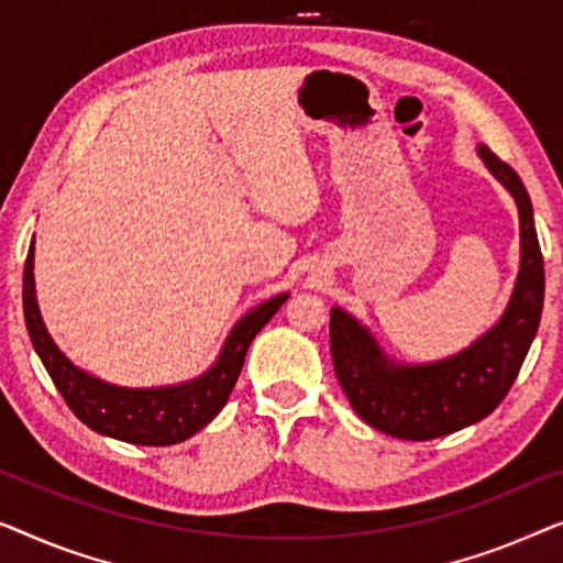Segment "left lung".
<instances>
[{
    "mask_svg": "<svg viewBox=\"0 0 563 563\" xmlns=\"http://www.w3.org/2000/svg\"><path fill=\"white\" fill-rule=\"evenodd\" d=\"M487 170L516 199L520 267L500 319L462 352L433 362H398L350 311L331 308L329 339L339 385L364 423L406 441L462 431L500 406L533 344L543 311V255L533 203L522 180L487 145H477Z\"/></svg>",
    "mask_w": 563,
    "mask_h": 563,
    "instance_id": "8db88e82",
    "label": "left lung"
}]
</instances>
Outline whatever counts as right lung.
Here are the masks:
<instances>
[{"label": "right lung", "mask_w": 563, "mask_h": 563, "mask_svg": "<svg viewBox=\"0 0 563 563\" xmlns=\"http://www.w3.org/2000/svg\"><path fill=\"white\" fill-rule=\"evenodd\" d=\"M33 271L35 236L30 242L25 275H22V308H25L30 342L45 364L47 375L78 421L101 437L137 443V446H170V443L191 439L203 426H209L227 406L229 393L234 390L252 339L288 300V292H278L244 313L229 331L219 357L199 377L178 385L122 387L76 367L58 350V344L47 334L41 308H37Z\"/></svg>", "instance_id": "1"}]
</instances>
